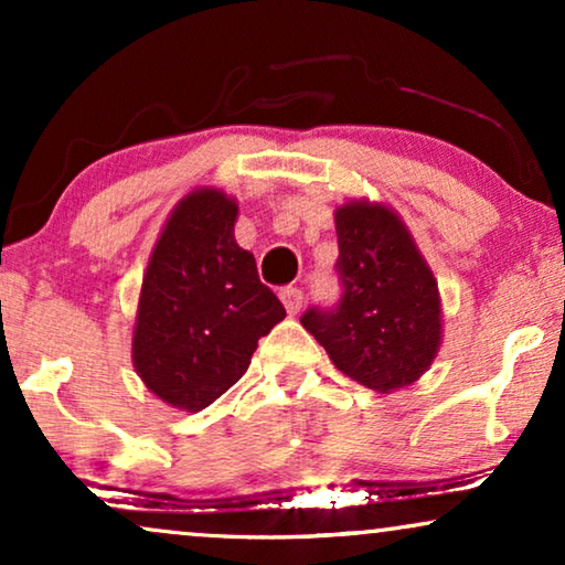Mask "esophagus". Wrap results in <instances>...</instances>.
Wrapping results in <instances>:
<instances>
[{
	"instance_id": "34e87169",
	"label": "esophagus",
	"mask_w": 565,
	"mask_h": 565,
	"mask_svg": "<svg viewBox=\"0 0 565 565\" xmlns=\"http://www.w3.org/2000/svg\"><path fill=\"white\" fill-rule=\"evenodd\" d=\"M280 300H282L285 311H288L290 316H296L300 311V306H303V292H300V288H292V285H288V288L280 290Z\"/></svg>"
}]
</instances>
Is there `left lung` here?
Returning a JSON list of instances; mask_svg holds the SVG:
<instances>
[{
	"label": "left lung",
	"instance_id": "1",
	"mask_svg": "<svg viewBox=\"0 0 565 565\" xmlns=\"http://www.w3.org/2000/svg\"><path fill=\"white\" fill-rule=\"evenodd\" d=\"M342 298L300 316L347 377L391 393L427 373L443 344L437 280L388 205L350 200L334 213Z\"/></svg>",
	"mask_w": 565,
	"mask_h": 565
}]
</instances>
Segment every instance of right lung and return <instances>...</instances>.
Segmentation results:
<instances>
[{
  "label": "right lung",
  "instance_id": "right-lung-1",
  "mask_svg": "<svg viewBox=\"0 0 565 565\" xmlns=\"http://www.w3.org/2000/svg\"><path fill=\"white\" fill-rule=\"evenodd\" d=\"M236 200L221 190L184 195L161 228L138 298L136 373L153 396L192 414L246 373L259 339L285 319L254 254L236 244Z\"/></svg>",
  "mask_w": 565,
  "mask_h": 565
}]
</instances>
